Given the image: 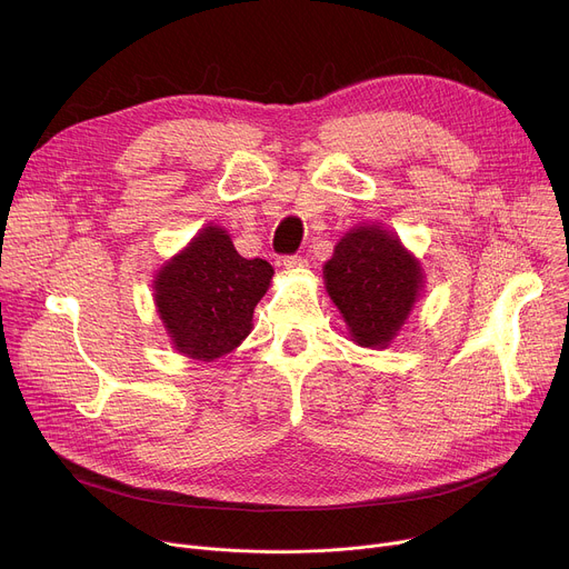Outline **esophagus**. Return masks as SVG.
I'll list each match as a JSON object with an SVG mask.
<instances>
[{
    "instance_id": "34e87169",
    "label": "esophagus",
    "mask_w": 569,
    "mask_h": 569,
    "mask_svg": "<svg viewBox=\"0 0 569 569\" xmlns=\"http://www.w3.org/2000/svg\"><path fill=\"white\" fill-rule=\"evenodd\" d=\"M277 266H279V268H283V270L306 268V258H301V256H295V253H290V256H281L279 261H277Z\"/></svg>"
}]
</instances>
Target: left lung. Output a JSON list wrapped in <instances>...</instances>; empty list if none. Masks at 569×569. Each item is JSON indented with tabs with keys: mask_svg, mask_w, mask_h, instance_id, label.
I'll list each match as a JSON object with an SVG mask.
<instances>
[{
	"mask_svg": "<svg viewBox=\"0 0 569 569\" xmlns=\"http://www.w3.org/2000/svg\"><path fill=\"white\" fill-rule=\"evenodd\" d=\"M327 290L363 347H388L422 288L420 263L392 233L370 224L347 233L325 266Z\"/></svg>",
	"mask_w": 569,
	"mask_h": 569,
	"instance_id": "1",
	"label": "left lung"
}]
</instances>
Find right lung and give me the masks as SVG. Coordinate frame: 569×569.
I'll return each mask as SVG.
<instances>
[{"label":"right lung","mask_w":569,"mask_h":569,"mask_svg":"<svg viewBox=\"0 0 569 569\" xmlns=\"http://www.w3.org/2000/svg\"><path fill=\"white\" fill-rule=\"evenodd\" d=\"M272 274L263 258H242L220 227L201 229L153 281L177 349L206 363L236 349L251 331L253 308Z\"/></svg>","instance_id":"obj_1"}]
</instances>
